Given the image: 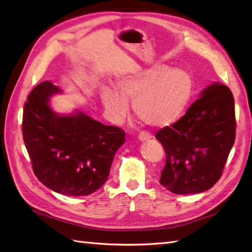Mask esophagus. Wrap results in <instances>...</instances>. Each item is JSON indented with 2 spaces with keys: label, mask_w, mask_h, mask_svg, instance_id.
<instances>
[{
  "label": "esophagus",
  "mask_w": 252,
  "mask_h": 252,
  "mask_svg": "<svg viewBox=\"0 0 252 252\" xmlns=\"http://www.w3.org/2000/svg\"><path fill=\"white\" fill-rule=\"evenodd\" d=\"M138 138H139V140L140 141H147L149 140L150 138H151V134L149 133V132H144V131H142V132H140L139 133V136H138Z\"/></svg>",
  "instance_id": "1"
}]
</instances>
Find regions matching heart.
<instances>
[{"mask_svg": "<svg viewBox=\"0 0 252 252\" xmlns=\"http://www.w3.org/2000/svg\"><path fill=\"white\" fill-rule=\"evenodd\" d=\"M118 92L103 87L100 99L113 122L128 114V103L144 124L152 127L169 126L180 118L192 93V79L182 68L156 64L126 76L118 81Z\"/></svg>", "mask_w": 252, "mask_h": 252, "instance_id": "1", "label": "heart"}]
</instances>
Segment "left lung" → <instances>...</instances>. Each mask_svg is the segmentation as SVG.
I'll return each mask as SVG.
<instances>
[{
  "label": "left lung",
  "instance_id": "left-lung-1",
  "mask_svg": "<svg viewBox=\"0 0 252 252\" xmlns=\"http://www.w3.org/2000/svg\"><path fill=\"white\" fill-rule=\"evenodd\" d=\"M235 129L232 92L221 83H213L183 118L156 133L165 152L159 183L176 194L212 188L222 174Z\"/></svg>",
  "mask_w": 252,
  "mask_h": 252
}]
</instances>
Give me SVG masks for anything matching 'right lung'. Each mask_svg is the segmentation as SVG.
I'll list each match as a JSON object with an SVG mask.
<instances>
[{
	"mask_svg": "<svg viewBox=\"0 0 252 252\" xmlns=\"http://www.w3.org/2000/svg\"><path fill=\"white\" fill-rule=\"evenodd\" d=\"M61 90L39 83L24 103L22 134L36 177L53 191L80 197L95 192L109 177L125 132L83 112L55 113L49 99Z\"/></svg>",
	"mask_w": 252,
	"mask_h": 252,
	"instance_id": "1",
	"label": "right lung"
}]
</instances>
